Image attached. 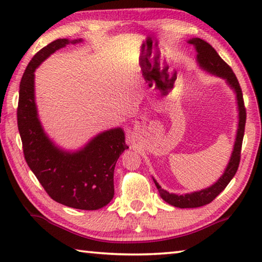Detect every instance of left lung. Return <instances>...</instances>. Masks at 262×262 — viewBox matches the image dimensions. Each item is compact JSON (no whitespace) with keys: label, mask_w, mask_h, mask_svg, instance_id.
Here are the masks:
<instances>
[{"label":"left lung","mask_w":262,"mask_h":262,"mask_svg":"<svg viewBox=\"0 0 262 262\" xmlns=\"http://www.w3.org/2000/svg\"><path fill=\"white\" fill-rule=\"evenodd\" d=\"M191 45L196 47L197 51V61L201 65V67L204 68L212 74H216L218 76L226 79L228 83L234 89L235 94H237L238 100V106H239V125H238V132H237V139L234 143V148L231 156V159L228 167L223 174V177L218 180V181L212 184L211 187L207 188V189L191 192V194L186 195H175L169 194L168 191L162 189V188L158 184V182L154 180V183L158 188V191L161 196V199L166 201L167 203L170 205H174L177 208H200L203 205H207L210 202H212L216 197L221 194V192L225 189V187L230 183L231 180L237 173L239 162H240V153H242V145H243V138L244 132H245V124H246V108L244 104L243 98V92L240 88V84L238 82L237 76L232 71L228 63L223 60L220 54L216 52V50L201 38H194V39L189 40Z\"/></svg>","instance_id":"1"}]
</instances>
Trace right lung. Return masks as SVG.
<instances>
[{"instance_id":"1","label":"right lung","mask_w":262,"mask_h":262,"mask_svg":"<svg viewBox=\"0 0 262 262\" xmlns=\"http://www.w3.org/2000/svg\"><path fill=\"white\" fill-rule=\"evenodd\" d=\"M79 40L72 41L79 42ZM70 44L57 39L42 47L29 62L19 84L17 125L30 169L55 202L81 210L105 207L114 197V170L118 158L128 148L122 128L95 137L83 149L63 152L42 131L34 103L33 72L55 51Z\"/></svg>"}]
</instances>
